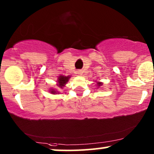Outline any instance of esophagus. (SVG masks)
Here are the masks:
<instances>
[{
  "instance_id": "34e87169",
  "label": "esophagus",
  "mask_w": 154,
  "mask_h": 154,
  "mask_svg": "<svg viewBox=\"0 0 154 154\" xmlns=\"http://www.w3.org/2000/svg\"><path fill=\"white\" fill-rule=\"evenodd\" d=\"M77 74H78L79 75H82V71H81V70H80V71H77Z\"/></svg>"
}]
</instances>
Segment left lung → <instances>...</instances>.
Wrapping results in <instances>:
<instances>
[{
  "mask_svg": "<svg viewBox=\"0 0 154 154\" xmlns=\"http://www.w3.org/2000/svg\"><path fill=\"white\" fill-rule=\"evenodd\" d=\"M102 85V82H97V86L98 87H99V86H101Z\"/></svg>",
  "mask_w": 154,
  "mask_h": 154,
  "instance_id": "8db88e82",
  "label": "left lung"
}]
</instances>
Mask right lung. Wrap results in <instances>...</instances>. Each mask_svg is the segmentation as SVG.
I'll use <instances>...</instances> for the list:
<instances>
[{
	"mask_svg": "<svg viewBox=\"0 0 154 154\" xmlns=\"http://www.w3.org/2000/svg\"><path fill=\"white\" fill-rule=\"evenodd\" d=\"M69 78H70V77L69 76H59L58 78V84H57V85L60 88H63L65 86L66 84L67 83V82H68ZM50 93L52 94H55L58 92L57 91L54 90V89H51L50 90Z\"/></svg>",
	"mask_w": 154,
	"mask_h": 154,
	"instance_id": "right-lung-1",
	"label": "right lung"
}]
</instances>
